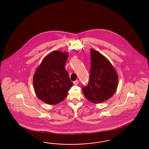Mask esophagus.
I'll return each mask as SVG.
<instances>
[{"instance_id":"esophagus-1","label":"esophagus","mask_w":149,"mask_h":149,"mask_svg":"<svg viewBox=\"0 0 149 149\" xmlns=\"http://www.w3.org/2000/svg\"><path fill=\"white\" fill-rule=\"evenodd\" d=\"M73 83H74V85H77V84H79V80H75V81L73 82Z\"/></svg>"}]
</instances>
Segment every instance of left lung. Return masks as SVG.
<instances>
[{
    "label": "left lung",
    "mask_w": 149,
    "mask_h": 149,
    "mask_svg": "<svg viewBox=\"0 0 149 149\" xmlns=\"http://www.w3.org/2000/svg\"><path fill=\"white\" fill-rule=\"evenodd\" d=\"M90 80L82 91L90 102L98 104L112 97L117 90L118 75L115 69L103 54L91 49Z\"/></svg>",
    "instance_id": "obj_1"
}]
</instances>
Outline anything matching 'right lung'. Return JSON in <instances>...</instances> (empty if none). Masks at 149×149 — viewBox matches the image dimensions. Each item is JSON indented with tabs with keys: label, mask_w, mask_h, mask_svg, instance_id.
<instances>
[{
	"label": "right lung",
	"mask_w": 149,
	"mask_h": 149,
	"mask_svg": "<svg viewBox=\"0 0 149 149\" xmlns=\"http://www.w3.org/2000/svg\"><path fill=\"white\" fill-rule=\"evenodd\" d=\"M67 52L54 51L47 54L36 69L33 86L38 98L45 103L55 105L62 102L73 85L64 68Z\"/></svg>",
	"instance_id": "1"
}]
</instances>
